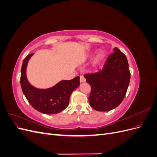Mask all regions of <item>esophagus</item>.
Wrapping results in <instances>:
<instances>
[{
    "mask_svg": "<svg viewBox=\"0 0 157 157\" xmlns=\"http://www.w3.org/2000/svg\"><path fill=\"white\" fill-rule=\"evenodd\" d=\"M86 82V78H85L83 76H80V82L82 83V82Z\"/></svg>",
    "mask_w": 157,
    "mask_h": 157,
    "instance_id": "esophagus-1",
    "label": "esophagus"
}]
</instances>
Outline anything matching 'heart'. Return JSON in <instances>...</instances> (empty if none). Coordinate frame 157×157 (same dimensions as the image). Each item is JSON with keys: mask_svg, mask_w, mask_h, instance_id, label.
<instances>
[{"mask_svg": "<svg viewBox=\"0 0 157 157\" xmlns=\"http://www.w3.org/2000/svg\"><path fill=\"white\" fill-rule=\"evenodd\" d=\"M104 59V54L102 52H98V53L94 56L92 59V65L94 67H98L103 61Z\"/></svg>", "mask_w": 157, "mask_h": 157, "instance_id": "heart-1", "label": "heart"}]
</instances>
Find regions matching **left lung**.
I'll list each match as a JSON object with an SVG mask.
<instances>
[{"label": "left lung", "instance_id": "8db88e82", "mask_svg": "<svg viewBox=\"0 0 157 157\" xmlns=\"http://www.w3.org/2000/svg\"><path fill=\"white\" fill-rule=\"evenodd\" d=\"M113 51L102 70L84 75L92 88L90 105L98 111H109L119 105L129 86L130 73L126 56L117 47Z\"/></svg>", "mask_w": 157, "mask_h": 157}]
</instances>
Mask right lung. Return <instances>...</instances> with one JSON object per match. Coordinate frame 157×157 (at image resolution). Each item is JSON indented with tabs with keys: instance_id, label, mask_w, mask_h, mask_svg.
<instances>
[{
	"instance_id": "add662e5",
	"label": "right lung",
	"mask_w": 157,
	"mask_h": 157,
	"mask_svg": "<svg viewBox=\"0 0 157 157\" xmlns=\"http://www.w3.org/2000/svg\"><path fill=\"white\" fill-rule=\"evenodd\" d=\"M33 54L28 55L22 63L20 84L23 94L36 111L46 115L59 113L69 105L71 94L80 85V77L61 80L54 86L46 89L33 86L28 80L26 74L28 62Z\"/></svg>"
}]
</instances>
